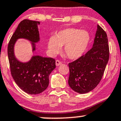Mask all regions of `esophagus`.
I'll list each match as a JSON object with an SVG mask.
<instances>
[{
	"instance_id": "1",
	"label": "esophagus",
	"mask_w": 121,
	"mask_h": 121,
	"mask_svg": "<svg viewBox=\"0 0 121 121\" xmlns=\"http://www.w3.org/2000/svg\"><path fill=\"white\" fill-rule=\"evenodd\" d=\"M61 64L62 63L60 61L58 60H57L56 61V66H59L60 65H61Z\"/></svg>"
}]
</instances>
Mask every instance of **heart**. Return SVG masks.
<instances>
[{"instance_id": "heart-1", "label": "heart", "mask_w": 121, "mask_h": 121, "mask_svg": "<svg viewBox=\"0 0 121 121\" xmlns=\"http://www.w3.org/2000/svg\"><path fill=\"white\" fill-rule=\"evenodd\" d=\"M91 36L87 30L68 28L60 30L48 39V48L52 55H56L64 46V53L71 60L78 59L86 52Z\"/></svg>"}]
</instances>
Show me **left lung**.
<instances>
[{
	"label": "left lung",
	"mask_w": 121,
	"mask_h": 121,
	"mask_svg": "<svg viewBox=\"0 0 121 121\" xmlns=\"http://www.w3.org/2000/svg\"><path fill=\"white\" fill-rule=\"evenodd\" d=\"M109 55L107 35L97 25L92 48L85 55L68 64V84L71 88L80 94L93 90L102 78Z\"/></svg>",
	"instance_id": "left-lung-1"
}]
</instances>
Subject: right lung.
Listing matches in <instances>:
<instances>
[{
  "mask_svg": "<svg viewBox=\"0 0 121 121\" xmlns=\"http://www.w3.org/2000/svg\"><path fill=\"white\" fill-rule=\"evenodd\" d=\"M39 21L24 20L18 25L10 39L7 48L10 71L13 78L21 89L30 95H37L46 89L49 75L56 68L55 60L49 57L33 56L27 62L20 61L14 54V45L18 39L30 42L32 52L40 40Z\"/></svg>",
  "mask_w": 121,
  "mask_h": 121,
  "instance_id": "1",
  "label": "right lung"
}]
</instances>
